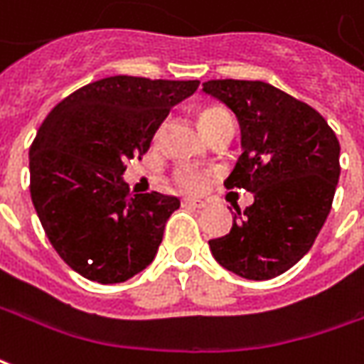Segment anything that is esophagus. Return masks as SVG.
<instances>
[{"mask_svg": "<svg viewBox=\"0 0 364 364\" xmlns=\"http://www.w3.org/2000/svg\"><path fill=\"white\" fill-rule=\"evenodd\" d=\"M183 205H185V207H193V208L207 207V203H205V200H199V199H183Z\"/></svg>", "mask_w": 364, "mask_h": 364, "instance_id": "obj_1", "label": "esophagus"}]
</instances>
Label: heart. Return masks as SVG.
<instances>
[{
	"mask_svg": "<svg viewBox=\"0 0 364 364\" xmlns=\"http://www.w3.org/2000/svg\"><path fill=\"white\" fill-rule=\"evenodd\" d=\"M225 116H228V114L223 108L207 106V108H200L199 114H197V120H199L200 129L208 134ZM205 181H207V175L199 169H195V167L185 165V167H177L173 171V183L183 191H199L205 185Z\"/></svg>",
	"mask_w": 364,
	"mask_h": 364,
	"instance_id": "heart-1",
	"label": "heart"
}]
</instances>
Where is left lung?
I'll list each match as a JSON object with an SVG mask.
<instances>
[{
	"instance_id": "obj_1",
	"label": "left lung",
	"mask_w": 364,
	"mask_h": 364,
	"mask_svg": "<svg viewBox=\"0 0 364 364\" xmlns=\"http://www.w3.org/2000/svg\"><path fill=\"white\" fill-rule=\"evenodd\" d=\"M203 90L235 112L244 154L226 189L254 193L230 232L208 240L215 260L246 279L289 270L314 246L341 173L339 139L319 112L260 80H207Z\"/></svg>"
}]
</instances>
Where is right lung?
<instances>
[{
    "label": "right lung",
    "instance_id": "1",
    "mask_svg": "<svg viewBox=\"0 0 364 364\" xmlns=\"http://www.w3.org/2000/svg\"><path fill=\"white\" fill-rule=\"evenodd\" d=\"M197 86L108 76L68 94L41 124L29 149L33 205L53 248L86 279L120 284L156 258L179 199L134 195L122 175Z\"/></svg>",
    "mask_w": 364,
    "mask_h": 364
}]
</instances>
